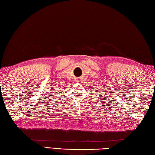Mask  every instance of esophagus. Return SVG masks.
<instances>
[{
	"label": "esophagus",
	"mask_w": 155,
	"mask_h": 155,
	"mask_svg": "<svg viewBox=\"0 0 155 155\" xmlns=\"http://www.w3.org/2000/svg\"><path fill=\"white\" fill-rule=\"evenodd\" d=\"M78 80H79V79H77V81H78Z\"/></svg>",
	"instance_id": "esophagus-1"
}]
</instances>
